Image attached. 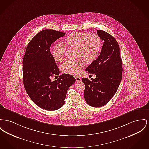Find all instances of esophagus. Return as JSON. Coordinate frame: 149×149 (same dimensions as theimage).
Masks as SVG:
<instances>
[{
  "label": "esophagus",
  "instance_id": "34e87169",
  "mask_svg": "<svg viewBox=\"0 0 149 149\" xmlns=\"http://www.w3.org/2000/svg\"><path fill=\"white\" fill-rule=\"evenodd\" d=\"M75 79H76V82L77 83H79L80 81H81V79L80 77H75Z\"/></svg>",
  "mask_w": 149,
  "mask_h": 149
}]
</instances>
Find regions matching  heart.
<instances>
[{
  "instance_id": "heart-1",
  "label": "heart",
  "mask_w": 149,
  "mask_h": 149,
  "mask_svg": "<svg viewBox=\"0 0 149 149\" xmlns=\"http://www.w3.org/2000/svg\"><path fill=\"white\" fill-rule=\"evenodd\" d=\"M63 44L69 48L75 49L76 60H68L61 65L62 72L73 75H78L86 62H91L98 56L101 47L100 37L95 33L88 34L82 32H74L64 40ZM65 46L61 43L54 45L52 51V56L56 62H61L65 56ZM83 60H82V59Z\"/></svg>"
}]
</instances>
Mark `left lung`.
<instances>
[{
	"label": "left lung",
	"instance_id": "8db88e82",
	"mask_svg": "<svg viewBox=\"0 0 149 149\" xmlns=\"http://www.w3.org/2000/svg\"><path fill=\"white\" fill-rule=\"evenodd\" d=\"M97 33L104 41L101 52L86 70L95 74L96 78H83L85 84L84 96L88 104L95 107L103 106L114 96L122 78V63L119 44L113 36L104 30Z\"/></svg>",
	"mask_w": 149,
	"mask_h": 149
}]
</instances>
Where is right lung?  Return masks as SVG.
Wrapping results in <instances>:
<instances>
[{"label": "right lung", "mask_w": 149, "mask_h": 149, "mask_svg": "<svg viewBox=\"0 0 149 149\" xmlns=\"http://www.w3.org/2000/svg\"><path fill=\"white\" fill-rule=\"evenodd\" d=\"M65 33L51 29L38 33L29 43L23 58V81L27 95L40 108L52 111L65 104L67 91L75 81L70 74H60L50 51L51 45Z\"/></svg>", "instance_id": "add662e5"}]
</instances>
